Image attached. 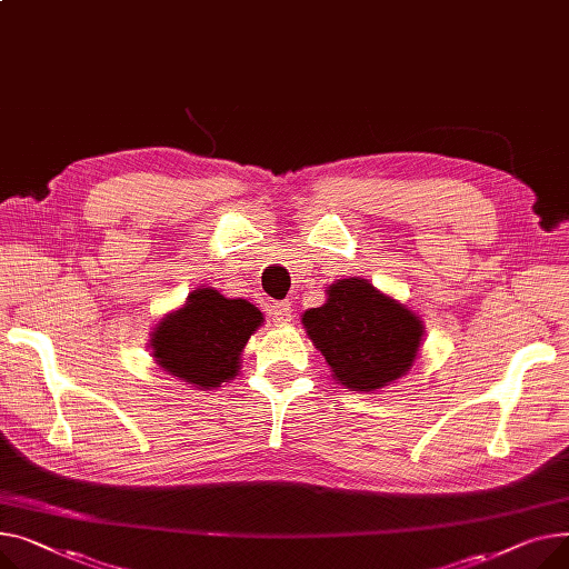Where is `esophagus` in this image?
Instances as JSON below:
<instances>
[{
  "instance_id": "obj_1",
  "label": "esophagus",
  "mask_w": 569,
  "mask_h": 569,
  "mask_svg": "<svg viewBox=\"0 0 569 569\" xmlns=\"http://www.w3.org/2000/svg\"><path fill=\"white\" fill-rule=\"evenodd\" d=\"M271 317H273V321L280 323V326L289 323V321L293 319V310H291V306H289V300H278V303H273V306H271Z\"/></svg>"
}]
</instances>
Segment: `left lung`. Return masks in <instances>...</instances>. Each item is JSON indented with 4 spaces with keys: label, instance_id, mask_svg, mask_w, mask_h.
<instances>
[{
    "label": "left lung",
    "instance_id": "8db88e82",
    "mask_svg": "<svg viewBox=\"0 0 569 569\" xmlns=\"http://www.w3.org/2000/svg\"><path fill=\"white\" fill-rule=\"evenodd\" d=\"M326 293L321 308L303 315V326L332 379L372 392L411 370L425 332L416 312L362 278L338 280Z\"/></svg>",
    "mask_w": 569,
    "mask_h": 569
}]
</instances>
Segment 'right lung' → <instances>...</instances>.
<instances>
[{"mask_svg": "<svg viewBox=\"0 0 569 569\" xmlns=\"http://www.w3.org/2000/svg\"><path fill=\"white\" fill-rule=\"evenodd\" d=\"M263 323L243 298H224L218 289H194L186 303L162 317L151 332V356L167 375L211 390L241 370V351Z\"/></svg>", "mask_w": 569, "mask_h": 569, "instance_id": "obj_1", "label": "right lung"}]
</instances>
